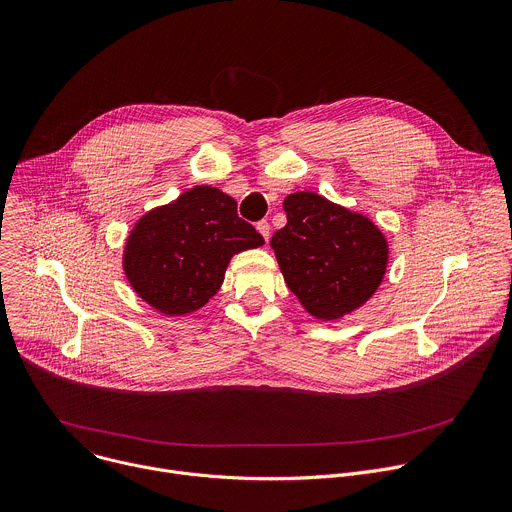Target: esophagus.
<instances>
[{
    "label": "esophagus",
    "mask_w": 512,
    "mask_h": 512,
    "mask_svg": "<svg viewBox=\"0 0 512 512\" xmlns=\"http://www.w3.org/2000/svg\"><path fill=\"white\" fill-rule=\"evenodd\" d=\"M257 231L263 235V239L269 243V233H271V227H269V223L267 221H259L257 223Z\"/></svg>",
    "instance_id": "34e87169"
}]
</instances>
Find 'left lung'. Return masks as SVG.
Masks as SVG:
<instances>
[{"mask_svg": "<svg viewBox=\"0 0 512 512\" xmlns=\"http://www.w3.org/2000/svg\"><path fill=\"white\" fill-rule=\"evenodd\" d=\"M283 209L287 225L271 237V249L305 311L331 321L362 307L386 275L384 233L313 191L285 197Z\"/></svg>", "mask_w": 512, "mask_h": 512, "instance_id": "obj_1", "label": "left lung"}]
</instances>
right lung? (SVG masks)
I'll use <instances>...</instances> for the list:
<instances>
[{"mask_svg":"<svg viewBox=\"0 0 512 512\" xmlns=\"http://www.w3.org/2000/svg\"><path fill=\"white\" fill-rule=\"evenodd\" d=\"M265 241L223 191L199 185L138 219L122 267L132 289L164 315L201 309L221 287L235 253Z\"/></svg>","mask_w":512,"mask_h":512,"instance_id":"add662e5","label":"right lung"}]
</instances>
